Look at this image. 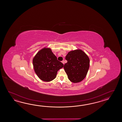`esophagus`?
<instances>
[{"label": "esophagus", "instance_id": "esophagus-1", "mask_svg": "<svg viewBox=\"0 0 122 122\" xmlns=\"http://www.w3.org/2000/svg\"><path fill=\"white\" fill-rule=\"evenodd\" d=\"M61 62H62V63H63V64H64L65 62H64V60H63V61H61Z\"/></svg>", "mask_w": 122, "mask_h": 122}]
</instances>
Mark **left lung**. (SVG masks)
<instances>
[{
    "label": "left lung",
    "mask_w": 122,
    "mask_h": 122,
    "mask_svg": "<svg viewBox=\"0 0 122 122\" xmlns=\"http://www.w3.org/2000/svg\"><path fill=\"white\" fill-rule=\"evenodd\" d=\"M67 61L64 68L69 80L78 83L86 78L88 71L90 60L85 52L81 49L71 51L65 57Z\"/></svg>",
    "instance_id": "obj_1"
}]
</instances>
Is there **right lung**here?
I'll return each instance as SVG.
<instances>
[{
	"label": "right lung",
	"instance_id": "right-lung-1",
	"mask_svg": "<svg viewBox=\"0 0 122 122\" xmlns=\"http://www.w3.org/2000/svg\"><path fill=\"white\" fill-rule=\"evenodd\" d=\"M34 70L38 78L44 81L48 82L56 77L57 71L63 67L62 63L49 47L42 48L35 55L33 59Z\"/></svg>",
	"mask_w": 122,
	"mask_h": 122
}]
</instances>
